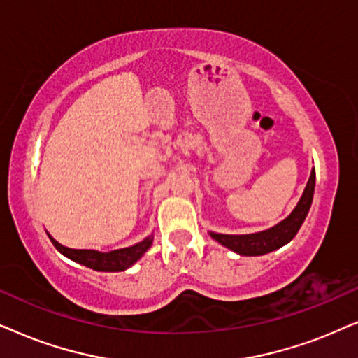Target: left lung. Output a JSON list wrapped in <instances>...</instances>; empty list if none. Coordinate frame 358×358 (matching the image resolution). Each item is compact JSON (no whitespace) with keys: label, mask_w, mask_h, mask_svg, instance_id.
I'll return each mask as SVG.
<instances>
[{"label":"left lung","mask_w":358,"mask_h":358,"mask_svg":"<svg viewBox=\"0 0 358 358\" xmlns=\"http://www.w3.org/2000/svg\"><path fill=\"white\" fill-rule=\"evenodd\" d=\"M314 183H316V171L313 169L311 176H309L308 185L304 188V193L296 204V208L293 209V213L287 219H283L282 222L276 224L271 229L245 236H227L211 232V237L214 241H217L219 244H222L224 247L241 255H264L271 250L280 249V247L288 244L296 236L299 227H301L304 219H306L313 203Z\"/></svg>","instance_id":"1"}]
</instances>
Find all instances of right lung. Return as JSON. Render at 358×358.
Segmentation results:
<instances>
[{
  "mask_svg": "<svg viewBox=\"0 0 358 358\" xmlns=\"http://www.w3.org/2000/svg\"><path fill=\"white\" fill-rule=\"evenodd\" d=\"M50 237V236H49ZM52 244L59 252H62L69 259L78 262L88 268L98 270V271H122L129 268L131 265H134L137 260L141 259L142 255L145 254L147 249L152 245V241H154V236L145 237L144 241L139 242V244L126 247V249H117L111 250L103 254V252L98 250H78V249H69V247H64L59 244L55 239H52Z\"/></svg>",
  "mask_w": 358,
  "mask_h": 358,
  "instance_id": "add662e5",
  "label": "right lung"
}]
</instances>
